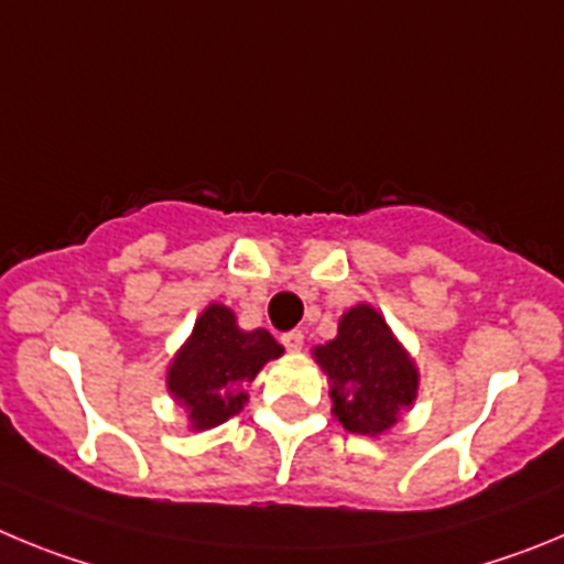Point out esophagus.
<instances>
[{
    "label": "esophagus",
    "mask_w": 564,
    "mask_h": 564,
    "mask_svg": "<svg viewBox=\"0 0 564 564\" xmlns=\"http://www.w3.org/2000/svg\"><path fill=\"white\" fill-rule=\"evenodd\" d=\"M281 343H283V348H286V351H301L303 348V332H286L281 337Z\"/></svg>",
    "instance_id": "esophagus-1"
}]
</instances>
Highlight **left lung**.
Here are the masks:
<instances>
[{
    "mask_svg": "<svg viewBox=\"0 0 564 564\" xmlns=\"http://www.w3.org/2000/svg\"><path fill=\"white\" fill-rule=\"evenodd\" d=\"M314 359L332 382V413L345 430L382 435L413 408L419 370L382 314L368 303L339 317L337 337L314 348Z\"/></svg>",
    "mask_w": 564,
    "mask_h": 564,
    "instance_id": "left-lung-1",
    "label": "left lung"
}]
</instances>
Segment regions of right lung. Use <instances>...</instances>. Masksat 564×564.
I'll list each match as a JSON object with an SVG mask.
<instances>
[{"label": "right lung", "mask_w": 564, "mask_h": 564, "mask_svg": "<svg viewBox=\"0 0 564 564\" xmlns=\"http://www.w3.org/2000/svg\"><path fill=\"white\" fill-rule=\"evenodd\" d=\"M283 345L267 328L245 332L236 314L210 303L169 368V390L187 410L191 427L210 430L245 408L247 384Z\"/></svg>", "instance_id": "obj_1"}]
</instances>
